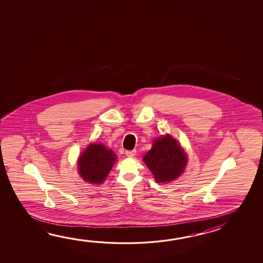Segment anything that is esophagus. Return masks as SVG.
Segmentation results:
<instances>
[{"label": "esophagus", "mask_w": 263, "mask_h": 263, "mask_svg": "<svg viewBox=\"0 0 263 263\" xmlns=\"http://www.w3.org/2000/svg\"><path fill=\"white\" fill-rule=\"evenodd\" d=\"M136 151H125V155L127 156L128 158H134L136 155Z\"/></svg>", "instance_id": "obj_1"}]
</instances>
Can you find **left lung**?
<instances>
[{
	"mask_svg": "<svg viewBox=\"0 0 263 263\" xmlns=\"http://www.w3.org/2000/svg\"><path fill=\"white\" fill-rule=\"evenodd\" d=\"M158 183L176 180L183 173L188 158L181 145L170 135L157 138L143 158Z\"/></svg>",
	"mask_w": 263,
	"mask_h": 263,
	"instance_id": "obj_1",
	"label": "left lung"
}]
</instances>
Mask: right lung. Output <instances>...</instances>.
Instances as JSON below:
<instances>
[{
	"instance_id": "add662e5",
	"label": "right lung",
	"mask_w": 263,
	"mask_h": 263,
	"mask_svg": "<svg viewBox=\"0 0 263 263\" xmlns=\"http://www.w3.org/2000/svg\"><path fill=\"white\" fill-rule=\"evenodd\" d=\"M117 155L103 144H90L78 160L79 174L91 184H101L105 181Z\"/></svg>"
}]
</instances>
